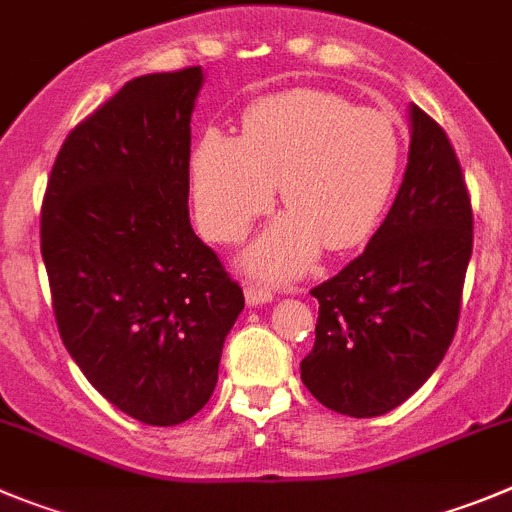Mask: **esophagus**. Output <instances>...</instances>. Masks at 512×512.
<instances>
[{
    "label": "esophagus",
    "instance_id": "1",
    "mask_svg": "<svg viewBox=\"0 0 512 512\" xmlns=\"http://www.w3.org/2000/svg\"><path fill=\"white\" fill-rule=\"evenodd\" d=\"M246 302L248 304L271 302V289L261 287V284H246Z\"/></svg>",
    "mask_w": 512,
    "mask_h": 512
}]
</instances>
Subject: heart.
<instances>
[{"instance_id":"obj_1","label":"heart","mask_w":512,"mask_h":512,"mask_svg":"<svg viewBox=\"0 0 512 512\" xmlns=\"http://www.w3.org/2000/svg\"><path fill=\"white\" fill-rule=\"evenodd\" d=\"M403 134L396 116L320 88L259 98L243 137L208 129L190 154L195 218L213 241L233 243L274 205L289 215L248 253L271 279L299 274L314 253H340L375 233L396 190Z\"/></svg>"}]
</instances>
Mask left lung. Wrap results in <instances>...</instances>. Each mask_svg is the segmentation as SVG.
Instances as JSON below:
<instances>
[{
  "instance_id": "8db88e82",
  "label": "left lung",
  "mask_w": 512,
  "mask_h": 512,
  "mask_svg": "<svg viewBox=\"0 0 512 512\" xmlns=\"http://www.w3.org/2000/svg\"><path fill=\"white\" fill-rule=\"evenodd\" d=\"M409 167L365 251L312 289L320 302L302 381L337 414H388L424 386L457 332L472 200L447 131L411 109Z\"/></svg>"
}]
</instances>
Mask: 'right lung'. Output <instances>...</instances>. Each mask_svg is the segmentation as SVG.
<instances>
[{
	"instance_id": "obj_1",
	"label": "right lung",
	"mask_w": 512,
	"mask_h": 512,
	"mask_svg": "<svg viewBox=\"0 0 512 512\" xmlns=\"http://www.w3.org/2000/svg\"><path fill=\"white\" fill-rule=\"evenodd\" d=\"M198 65L126 83L65 137L40 213L55 322L93 388L175 426L218 383L243 289L190 225Z\"/></svg>"
}]
</instances>
